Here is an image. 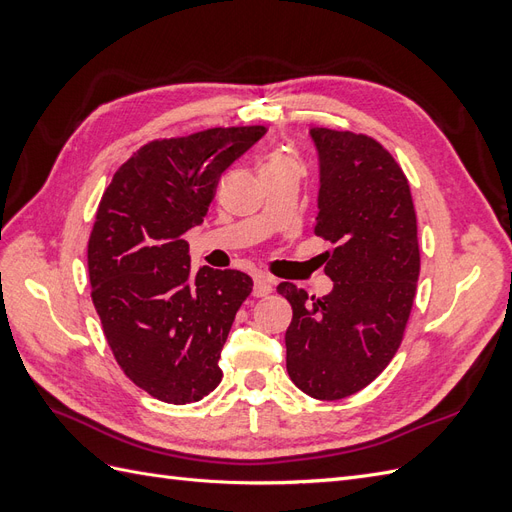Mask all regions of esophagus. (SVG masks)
<instances>
[{
	"label": "esophagus",
	"instance_id": "34e87169",
	"mask_svg": "<svg viewBox=\"0 0 512 512\" xmlns=\"http://www.w3.org/2000/svg\"><path fill=\"white\" fill-rule=\"evenodd\" d=\"M273 290V280L267 275L256 273L254 275V297H267V294Z\"/></svg>",
	"mask_w": 512,
	"mask_h": 512
}]
</instances>
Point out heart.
<instances>
[{"label":"heart","instance_id":"1","mask_svg":"<svg viewBox=\"0 0 512 512\" xmlns=\"http://www.w3.org/2000/svg\"><path fill=\"white\" fill-rule=\"evenodd\" d=\"M290 166H297L292 160V156H288L286 151L277 149V151H271L269 156L265 158V162H262L260 166V175L262 173H271V170H282V168H290Z\"/></svg>","mask_w":512,"mask_h":512}]
</instances>
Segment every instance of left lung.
Masks as SVG:
<instances>
[{
    "label": "left lung",
    "mask_w": 512,
    "mask_h": 512,
    "mask_svg": "<svg viewBox=\"0 0 512 512\" xmlns=\"http://www.w3.org/2000/svg\"><path fill=\"white\" fill-rule=\"evenodd\" d=\"M320 190L314 232L333 250L322 254L333 290L307 299L282 282L292 305L286 331L290 380L314 399H344L391 363L416 292V213L395 158L365 134L312 128Z\"/></svg>",
    "instance_id": "obj_1"
}]
</instances>
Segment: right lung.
Here are the masks:
<instances>
[{
    "mask_svg": "<svg viewBox=\"0 0 512 512\" xmlns=\"http://www.w3.org/2000/svg\"><path fill=\"white\" fill-rule=\"evenodd\" d=\"M265 126L162 138L121 164L87 245L91 301L119 367L166 404H192L222 380L218 365L252 277L203 267L183 239L203 224L224 170Z\"/></svg>",
    "mask_w": 512,
    "mask_h": 512,
    "instance_id": "1",
    "label": "right lung"
}]
</instances>
